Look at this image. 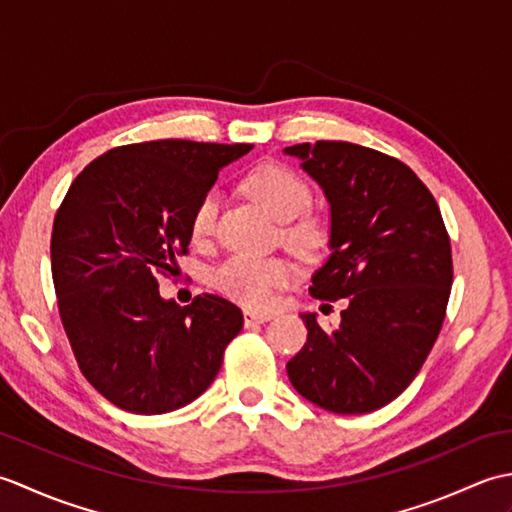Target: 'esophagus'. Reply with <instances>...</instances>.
Segmentation results:
<instances>
[{
	"instance_id": "esophagus-1",
	"label": "esophagus",
	"mask_w": 512,
	"mask_h": 512,
	"mask_svg": "<svg viewBox=\"0 0 512 512\" xmlns=\"http://www.w3.org/2000/svg\"><path fill=\"white\" fill-rule=\"evenodd\" d=\"M273 319V314L270 312H253V310H246L244 312V321L246 325H257V323H266Z\"/></svg>"
}]
</instances>
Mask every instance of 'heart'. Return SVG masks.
<instances>
[{"label": "heart", "mask_w": 512, "mask_h": 512, "mask_svg": "<svg viewBox=\"0 0 512 512\" xmlns=\"http://www.w3.org/2000/svg\"><path fill=\"white\" fill-rule=\"evenodd\" d=\"M244 189L253 200L284 222L281 237L301 255H312L325 242V224L314 215H303L312 204V191L308 182L297 171L279 162H264L250 169L244 178ZM217 200L215 191H204L193 204L189 217V233L195 244L209 242L215 233ZM295 268L284 257H255V255H231L213 270V286L242 306L266 308L275 295L286 288Z\"/></svg>", "instance_id": "b5f03b06"}]
</instances>
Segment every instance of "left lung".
Here are the masks:
<instances>
[{
  "instance_id": "obj_1",
  "label": "left lung",
  "mask_w": 512,
  "mask_h": 512,
  "mask_svg": "<svg viewBox=\"0 0 512 512\" xmlns=\"http://www.w3.org/2000/svg\"><path fill=\"white\" fill-rule=\"evenodd\" d=\"M330 202V257L310 295L347 299L339 330L301 314L308 341L286 369L292 387L343 416L398 398L436 343L453 284L438 202L405 162L343 140L284 149Z\"/></svg>"
}]
</instances>
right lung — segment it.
<instances>
[{
	"instance_id": "add662e5",
	"label": "right lung",
	"mask_w": 512,
	"mask_h": 512,
	"mask_svg": "<svg viewBox=\"0 0 512 512\" xmlns=\"http://www.w3.org/2000/svg\"><path fill=\"white\" fill-rule=\"evenodd\" d=\"M253 145L149 140L105 151L54 215L50 259L63 330L90 385L132 413L176 411L213 383L244 325L235 303L158 292L189 253V217L217 173Z\"/></svg>"
}]
</instances>
